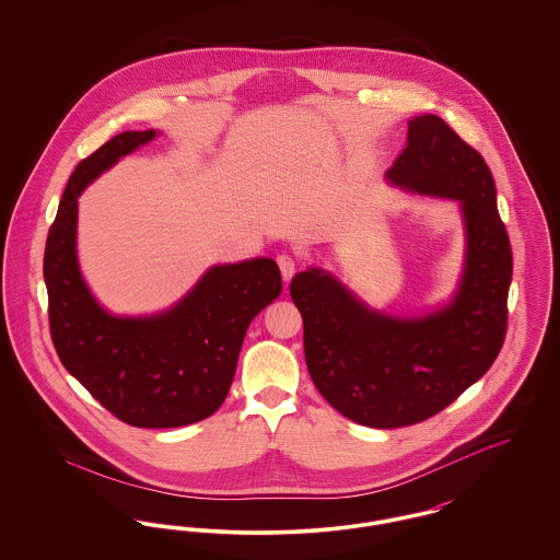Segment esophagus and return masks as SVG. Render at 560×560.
Masks as SVG:
<instances>
[{
  "label": "esophagus",
  "instance_id": "34e87169",
  "mask_svg": "<svg viewBox=\"0 0 560 560\" xmlns=\"http://www.w3.org/2000/svg\"><path fill=\"white\" fill-rule=\"evenodd\" d=\"M277 265H279L283 281H290L293 277V272H295V258L290 256V254H279V256H277Z\"/></svg>",
  "mask_w": 560,
  "mask_h": 560
}]
</instances>
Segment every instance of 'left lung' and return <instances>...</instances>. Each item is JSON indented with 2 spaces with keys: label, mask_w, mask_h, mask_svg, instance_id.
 Instances as JSON below:
<instances>
[{
  "label": "left lung",
  "mask_w": 560,
  "mask_h": 560,
  "mask_svg": "<svg viewBox=\"0 0 560 560\" xmlns=\"http://www.w3.org/2000/svg\"><path fill=\"white\" fill-rule=\"evenodd\" d=\"M407 126V147L386 178L459 203L466 252L452 300L400 317L368 306L323 268L298 272L290 285L317 390L363 427H411L439 413L493 365L506 336L512 252L493 176L441 117L420 115Z\"/></svg>",
  "instance_id": "1"
}]
</instances>
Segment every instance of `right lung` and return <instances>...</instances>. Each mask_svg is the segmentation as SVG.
Instances as JSON below:
<instances>
[{"label":"right lung","mask_w":560,"mask_h":560,"mask_svg":"<svg viewBox=\"0 0 560 560\" xmlns=\"http://www.w3.org/2000/svg\"><path fill=\"white\" fill-rule=\"evenodd\" d=\"M155 130L113 136L80 161L46 241L50 334L65 370L115 418L138 428L201 422L224 402L245 331L281 293L275 260L215 265L172 308L113 315L90 292L78 260V197Z\"/></svg>","instance_id":"1"}]
</instances>
